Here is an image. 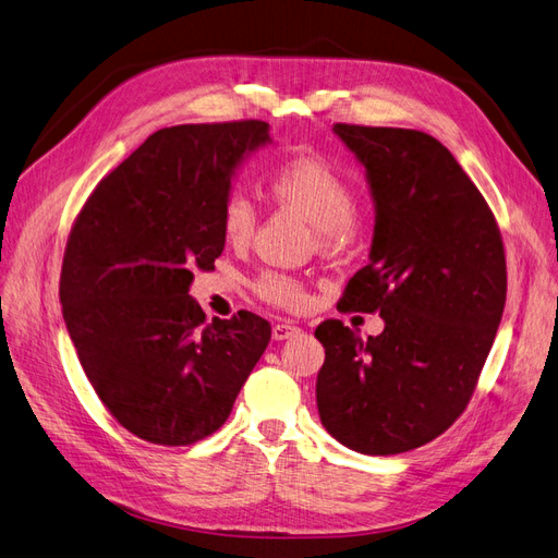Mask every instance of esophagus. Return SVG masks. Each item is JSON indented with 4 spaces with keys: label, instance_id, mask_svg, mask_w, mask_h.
<instances>
[{
    "label": "esophagus",
    "instance_id": "34e87169",
    "mask_svg": "<svg viewBox=\"0 0 558 558\" xmlns=\"http://www.w3.org/2000/svg\"><path fill=\"white\" fill-rule=\"evenodd\" d=\"M300 332V328L295 326V324H291V320H281V324H275L272 326V337L277 342H281V340H289V337H293V335H298Z\"/></svg>",
    "mask_w": 558,
    "mask_h": 558
}]
</instances>
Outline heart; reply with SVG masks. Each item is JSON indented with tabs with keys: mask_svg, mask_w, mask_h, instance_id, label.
Listing matches in <instances>:
<instances>
[{
	"mask_svg": "<svg viewBox=\"0 0 558 558\" xmlns=\"http://www.w3.org/2000/svg\"><path fill=\"white\" fill-rule=\"evenodd\" d=\"M267 191L279 207L300 214L316 228L320 248H340L356 228L359 193L353 183L332 162L318 156H293L277 162L267 172ZM223 238L242 246L256 230V207L242 193H230L221 207ZM265 302L281 310H300L307 291L300 279L267 269L256 281Z\"/></svg>",
	"mask_w": 558,
	"mask_h": 558,
	"instance_id": "1",
	"label": "heart"
}]
</instances>
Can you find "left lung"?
<instances>
[{"label": "left lung", "instance_id": "1", "mask_svg": "<svg viewBox=\"0 0 558 558\" xmlns=\"http://www.w3.org/2000/svg\"><path fill=\"white\" fill-rule=\"evenodd\" d=\"M365 165L377 221L369 260L340 312L384 318L361 340L340 318L316 328L320 424L344 447L391 456L442 435L463 414L496 340L508 265L492 207L435 137L335 125Z\"/></svg>", "mask_w": 558, "mask_h": 558}]
</instances>
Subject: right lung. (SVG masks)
Returning <instances> with one entry per match:
<instances>
[{
  "instance_id": "right-lung-1",
  "label": "right lung",
  "mask_w": 558,
  "mask_h": 558,
  "mask_svg": "<svg viewBox=\"0 0 558 558\" xmlns=\"http://www.w3.org/2000/svg\"><path fill=\"white\" fill-rule=\"evenodd\" d=\"M265 121L150 134L97 183L66 240L60 302L97 398L132 435L185 447L226 424L272 337L246 310L211 318L189 295L223 253L221 207Z\"/></svg>"
}]
</instances>
